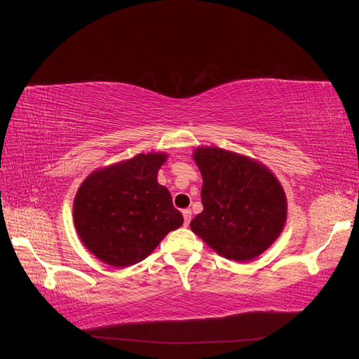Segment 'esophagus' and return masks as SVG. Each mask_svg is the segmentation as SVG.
Segmentation results:
<instances>
[{"label":"esophagus","mask_w":359,"mask_h":359,"mask_svg":"<svg viewBox=\"0 0 359 359\" xmlns=\"http://www.w3.org/2000/svg\"><path fill=\"white\" fill-rule=\"evenodd\" d=\"M182 215H183V219H184V226H188V224L191 223V219H192V211L189 208H187V210L182 211Z\"/></svg>","instance_id":"obj_1"}]
</instances>
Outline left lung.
<instances>
[{"mask_svg": "<svg viewBox=\"0 0 359 359\" xmlns=\"http://www.w3.org/2000/svg\"><path fill=\"white\" fill-rule=\"evenodd\" d=\"M204 210L191 229L217 255L236 262L260 256L280 236L287 219L284 189L256 159L220 148H198Z\"/></svg>", "mask_w": 359, "mask_h": 359, "instance_id": "1", "label": "left lung"}]
</instances>
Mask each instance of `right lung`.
<instances>
[{
	"mask_svg": "<svg viewBox=\"0 0 359 359\" xmlns=\"http://www.w3.org/2000/svg\"><path fill=\"white\" fill-rule=\"evenodd\" d=\"M167 154H139L93 171L74 200V223L99 260L126 268L148 257L183 216L156 180Z\"/></svg>",
	"mask_w": 359,
	"mask_h": 359,
	"instance_id": "obj_1",
	"label": "right lung"
}]
</instances>
